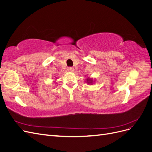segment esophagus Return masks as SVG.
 I'll return each instance as SVG.
<instances>
[{"instance_id":"1","label":"esophagus","mask_w":152,"mask_h":152,"mask_svg":"<svg viewBox=\"0 0 152 152\" xmlns=\"http://www.w3.org/2000/svg\"><path fill=\"white\" fill-rule=\"evenodd\" d=\"M67 70L69 71V72H73V70H74V68H73V67H68L67 68Z\"/></svg>"}]
</instances>
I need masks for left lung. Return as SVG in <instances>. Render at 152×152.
Listing matches in <instances>:
<instances>
[{
  "label": "left lung",
  "instance_id": "1",
  "mask_svg": "<svg viewBox=\"0 0 152 152\" xmlns=\"http://www.w3.org/2000/svg\"><path fill=\"white\" fill-rule=\"evenodd\" d=\"M87 81H89L88 83H89V82H90V83H91V82H91V81H92V80H89V79H87Z\"/></svg>",
  "mask_w": 152,
  "mask_h": 152
}]
</instances>
